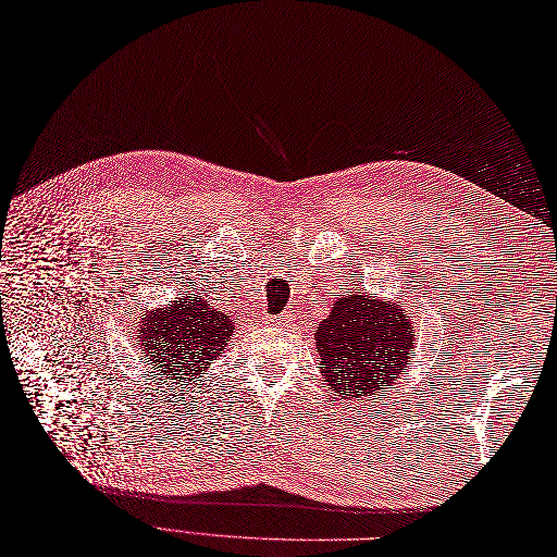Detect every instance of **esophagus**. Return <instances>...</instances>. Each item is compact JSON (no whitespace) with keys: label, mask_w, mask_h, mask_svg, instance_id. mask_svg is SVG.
I'll use <instances>...</instances> for the list:
<instances>
[{"label":"esophagus","mask_w":557,"mask_h":557,"mask_svg":"<svg viewBox=\"0 0 557 557\" xmlns=\"http://www.w3.org/2000/svg\"><path fill=\"white\" fill-rule=\"evenodd\" d=\"M273 323H289L292 321V314H280V317H268Z\"/></svg>","instance_id":"esophagus-1"}]
</instances>
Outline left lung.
<instances>
[{
  "mask_svg": "<svg viewBox=\"0 0 557 557\" xmlns=\"http://www.w3.org/2000/svg\"><path fill=\"white\" fill-rule=\"evenodd\" d=\"M321 372L337 397L360 399L385 389L408 364L410 321L397 305L374 296H344L314 335Z\"/></svg>",
  "mask_w": 557,
  "mask_h": 557,
  "instance_id": "left-lung-1",
  "label": "left lung"
}]
</instances>
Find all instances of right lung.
Listing matches in <instances>:
<instances>
[{
    "label": "right lung",
    "mask_w": 557,
    "mask_h": 557,
    "mask_svg": "<svg viewBox=\"0 0 557 557\" xmlns=\"http://www.w3.org/2000/svg\"><path fill=\"white\" fill-rule=\"evenodd\" d=\"M232 333L230 317L201 296L185 294L168 310L144 314L137 339L160 379L185 383L220 356Z\"/></svg>",
    "instance_id": "right-lung-1"
}]
</instances>
